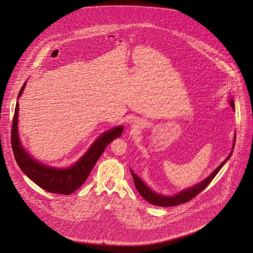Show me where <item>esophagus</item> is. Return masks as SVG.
Instances as JSON below:
<instances>
[{"label": "esophagus", "instance_id": "esophagus-1", "mask_svg": "<svg viewBox=\"0 0 253 253\" xmlns=\"http://www.w3.org/2000/svg\"><path fill=\"white\" fill-rule=\"evenodd\" d=\"M132 127H133V128H138V125H137V123H134V124L132 125Z\"/></svg>", "mask_w": 253, "mask_h": 253}]
</instances>
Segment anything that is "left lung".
<instances>
[{"label": "left lung", "mask_w": 253, "mask_h": 253, "mask_svg": "<svg viewBox=\"0 0 253 253\" xmlns=\"http://www.w3.org/2000/svg\"><path fill=\"white\" fill-rule=\"evenodd\" d=\"M229 102L231 108L235 110L234 101L232 99V96H229ZM235 139H236V135L234 134V139H233L231 152L229 153L228 157L208 177H206L204 180L193 185L188 189H184V190L180 191L179 193L173 194V195H165V194H161V193L153 191L145 183L144 181L142 180L138 175H136L130 169L132 177H133V183L135 185V188H136L137 192L140 193V195L144 198L145 200H147L150 204L159 206V207H172V206H177V205L189 202L190 200L193 199V197H195L198 193H201L204 190L205 188L215 177V175L219 172V170L222 169V167L226 164V162L229 160V157L232 155V152H233V149H234V146H235Z\"/></svg>", "instance_id": "obj_1"}]
</instances>
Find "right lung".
Here are the masks:
<instances>
[{
  "mask_svg": "<svg viewBox=\"0 0 253 253\" xmlns=\"http://www.w3.org/2000/svg\"><path fill=\"white\" fill-rule=\"evenodd\" d=\"M25 85L26 82L20 90L18 98L23 95ZM18 116L19 103L17 101L11 131V143L16 162L29 179L44 191L52 193L68 195L78 190L89 176L106 146L115 138L120 137L123 132V126L121 125L101 133L75 164L67 168H58L41 163L26 152L19 137Z\"/></svg>",
  "mask_w": 253,
  "mask_h": 253,
  "instance_id": "right-lung-1",
  "label": "right lung"
}]
</instances>
